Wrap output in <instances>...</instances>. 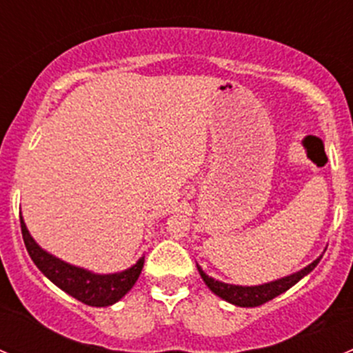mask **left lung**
<instances>
[{
    "mask_svg": "<svg viewBox=\"0 0 353 353\" xmlns=\"http://www.w3.org/2000/svg\"><path fill=\"white\" fill-rule=\"evenodd\" d=\"M319 259H321V256H319L316 261H312L309 266H305L304 270L294 273V275H288L285 279H280V280H275V282L263 283V285H256V287L229 285V283L219 282V280L206 275L199 266H198V272L199 275H201L203 282L208 285L210 290H212L215 295H219V297H222L223 301L230 302V304L234 305H241V307H256V305L265 304V302L272 301V299H275L276 295L283 294V292L288 290V288L294 287L299 280L304 279L307 273H311L312 270L316 268Z\"/></svg>",
    "mask_w": 353,
    "mask_h": 353,
    "instance_id": "1",
    "label": "left lung"
}]
</instances>
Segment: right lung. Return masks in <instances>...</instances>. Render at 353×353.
Instances as JSON below:
<instances>
[{"label":"right lung","instance_id":"1","mask_svg":"<svg viewBox=\"0 0 353 353\" xmlns=\"http://www.w3.org/2000/svg\"><path fill=\"white\" fill-rule=\"evenodd\" d=\"M20 227H22L25 248H27L35 266L54 285H58L66 294H70L71 297L87 305H94V307L112 305L114 302L123 299L131 290V287L137 283L138 276L143 270L145 258H141L137 265L131 266L126 272L112 273V275H95V273L87 272V270L68 265V263L54 258L49 252H46L44 249L39 248L30 237V234H28L22 216H20Z\"/></svg>","mask_w":353,"mask_h":353}]
</instances>
